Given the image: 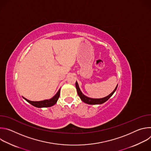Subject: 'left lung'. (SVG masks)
<instances>
[{"mask_svg":"<svg viewBox=\"0 0 151 151\" xmlns=\"http://www.w3.org/2000/svg\"><path fill=\"white\" fill-rule=\"evenodd\" d=\"M75 85H76V90H77L78 94V96H79V97H80V99H81V100H82V101H83L84 103H87V104H101L104 103L106 102L107 100H109V99L114 94V93L115 92V91L116 90V88H117V87H118V85H117L116 87L115 88V90H114L110 94H109L108 96L105 97L101 98V99H93V98H90V97H87V96H85V95L82 93V91H81V90H80V88H79V85H78L77 81L76 82Z\"/></svg>","mask_w":151,"mask_h":151,"instance_id":"left-lung-1","label":"left lung"}]
</instances>
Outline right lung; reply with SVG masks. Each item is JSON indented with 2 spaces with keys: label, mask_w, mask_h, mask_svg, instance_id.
Here are the masks:
<instances>
[{
  "label": "right lung",
  "mask_w": 151,
  "mask_h": 151,
  "mask_svg": "<svg viewBox=\"0 0 151 151\" xmlns=\"http://www.w3.org/2000/svg\"><path fill=\"white\" fill-rule=\"evenodd\" d=\"M60 89L58 91V92L55 94V95L54 97H52L51 99L42 100V101H30V100H27V99L24 98V97H23L24 98V99H25L27 102H29L32 105H33L36 107H39V108H41V107H51V106H52L53 105H54L57 103V101L60 97Z\"/></svg>",
  "instance_id": "obj_1"
}]
</instances>
